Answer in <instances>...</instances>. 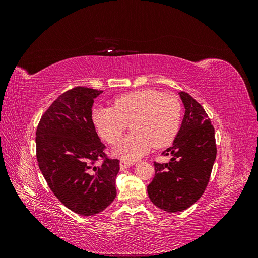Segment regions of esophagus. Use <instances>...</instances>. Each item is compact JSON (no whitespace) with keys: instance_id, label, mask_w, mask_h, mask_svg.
<instances>
[{"instance_id":"obj_1","label":"esophagus","mask_w":258,"mask_h":258,"mask_svg":"<svg viewBox=\"0 0 258 258\" xmlns=\"http://www.w3.org/2000/svg\"><path fill=\"white\" fill-rule=\"evenodd\" d=\"M134 165H135V161H131V160H124V159H122V160H120V162H119V166H120V169H121V170L127 169V168H129V167H131V166H134Z\"/></svg>"}]
</instances>
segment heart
<instances>
[{
    "label": "heart",
    "instance_id": "obj_1",
    "mask_svg": "<svg viewBox=\"0 0 258 258\" xmlns=\"http://www.w3.org/2000/svg\"><path fill=\"white\" fill-rule=\"evenodd\" d=\"M182 118V105L175 96L154 89H140L116 97L113 107H98L92 121L107 143L116 145L131 123L134 132L115 148L124 160L142 157L153 146L173 141Z\"/></svg>",
    "mask_w": 258,
    "mask_h": 258
}]
</instances>
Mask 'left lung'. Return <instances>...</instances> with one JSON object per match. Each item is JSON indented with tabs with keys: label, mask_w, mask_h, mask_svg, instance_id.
I'll use <instances>...</instances> for the list:
<instances>
[{
	"label": "left lung",
	"mask_w": 258,
	"mask_h": 258,
	"mask_svg": "<svg viewBox=\"0 0 258 258\" xmlns=\"http://www.w3.org/2000/svg\"><path fill=\"white\" fill-rule=\"evenodd\" d=\"M185 106L173 145L162 153L168 163L154 162L155 176L147 186L153 204L167 212H181L204 195L216 158L214 127L205 108L190 95L178 92Z\"/></svg>",
	"instance_id": "obj_1"
}]
</instances>
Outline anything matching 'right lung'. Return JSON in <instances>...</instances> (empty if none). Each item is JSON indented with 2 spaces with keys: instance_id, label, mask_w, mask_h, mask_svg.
<instances>
[{
  "instance_id": "add662e5",
  "label": "right lung",
  "mask_w": 258,
  "mask_h": 258,
  "mask_svg": "<svg viewBox=\"0 0 258 258\" xmlns=\"http://www.w3.org/2000/svg\"><path fill=\"white\" fill-rule=\"evenodd\" d=\"M102 92L80 86L63 92L36 129V158L47 185L68 209L85 216L102 212L116 197L119 160L107 157L91 118L93 99Z\"/></svg>"
}]
</instances>
